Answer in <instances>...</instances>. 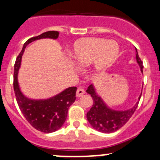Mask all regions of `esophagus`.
I'll return each instance as SVG.
<instances>
[{"mask_svg":"<svg viewBox=\"0 0 160 160\" xmlns=\"http://www.w3.org/2000/svg\"><path fill=\"white\" fill-rule=\"evenodd\" d=\"M85 93V90L83 89H82V88H78L77 90V98H80V97L83 96V94Z\"/></svg>","mask_w":160,"mask_h":160,"instance_id":"34e87169","label":"esophagus"}]
</instances>
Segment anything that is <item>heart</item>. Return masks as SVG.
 I'll return each instance as SVG.
<instances>
[{
    "instance_id": "heart-1",
    "label": "heart",
    "mask_w": 160,
    "mask_h": 160,
    "mask_svg": "<svg viewBox=\"0 0 160 160\" xmlns=\"http://www.w3.org/2000/svg\"><path fill=\"white\" fill-rule=\"evenodd\" d=\"M119 52L115 41L102 38H81L76 42L71 50L72 59L80 66L93 62L96 71L107 68L114 61Z\"/></svg>"
}]
</instances>
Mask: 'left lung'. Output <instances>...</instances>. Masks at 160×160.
Returning a JSON list of instances; mask_svg holds the SVG:
<instances>
[{"instance_id": "8db88e82", "label": "left lung", "mask_w": 160, "mask_h": 160, "mask_svg": "<svg viewBox=\"0 0 160 160\" xmlns=\"http://www.w3.org/2000/svg\"><path fill=\"white\" fill-rule=\"evenodd\" d=\"M135 51H136L137 62L141 68L142 72H143L142 61L138 56L136 48ZM87 92L91 95L93 101L91 108L87 114V118L94 129L103 133H111L124 126L136 110L142 96V94H140L138 101L132 108L127 111H118L111 110L104 104L101 97L96 93L94 88L92 84L88 87Z\"/></svg>"}]
</instances>
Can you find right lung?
Instances as JSON below:
<instances>
[{
  "label": "right lung",
  "mask_w": 160,
  "mask_h": 160,
  "mask_svg": "<svg viewBox=\"0 0 160 160\" xmlns=\"http://www.w3.org/2000/svg\"><path fill=\"white\" fill-rule=\"evenodd\" d=\"M58 36V32L49 31L27 40L14 63L13 84L19 108L33 128L45 133L56 132L62 126L67 118L69 108L76 100L77 88L71 87L47 100H31L24 96L21 92L18 83V72L20 68L22 55L25 47L29 43L40 38H49L56 39Z\"/></svg>",
  "instance_id": "obj_1"
}]
</instances>
